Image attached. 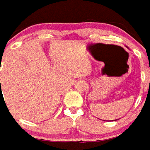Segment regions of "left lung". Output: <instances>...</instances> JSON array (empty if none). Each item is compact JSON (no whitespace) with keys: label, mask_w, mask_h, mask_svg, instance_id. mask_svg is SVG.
<instances>
[{"label":"left lung","mask_w":150,"mask_h":150,"mask_svg":"<svg viewBox=\"0 0 150 150\" xmlns=\"http://www.w3.org/2000/svg\"><path fill=\"white\" fill-rule=\"evenodd\" d=\"M117 119H116V120H115V121H117Z\"/></svg>","instance_id":"8db88e82"}]
</instances>
